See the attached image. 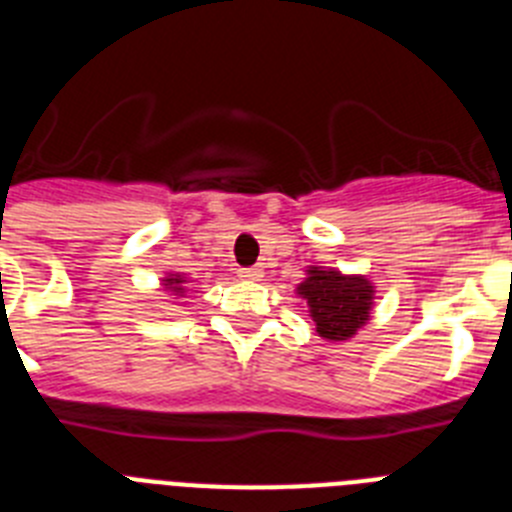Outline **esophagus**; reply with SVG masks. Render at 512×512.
Instances as JSON below:
<instances>
[{"label": "esophagus", "mask_w": 512, "mask_h": 512, "mask_svg": "<svg viewBox=\"0 0 512 512\" xmlns=\"http://www.w3.org/2000/svg\"><path fill=\"white\" fill-rule=\"evenodd\" d=\"M241 277L248 279V282H259V279L264 277V271H261L259 266H251V269H241Z\"/></svg>", "instance_id": "1"}]
</instances>
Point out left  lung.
<instances>
[{
	"label": "left lung",
	"mask_w": 512,
	"mask_h": 512,
	"mask_svg": "<svg viewBox=\"0 0 512 512\" xmlns=\"http://www.w3.org/2000/svg\"><path fill=\"white\" fill-rule=\"evenodd\" d=\"M295 292L307 302L315 333L323 341H348L372 318L374 282H369L364 274L307 266L305 279L297 284Z\"/></svg>",
	"instance_id": "left-lung-1"
}]
</instances>
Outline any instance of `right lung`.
Wrapping results in <instances>:
<instances>
[{"mask_svg":"<svg viewBox=\"0 0 512 512\" xmlns=\"http://www.w3.org/2000/svg\"><path fill=\"white\" fill-rule=\"evenodd\" d=\"M187 284H189V277H184V274H179V271H169L166 277H161V289H164V292H169L174 300L176 297L187 295L189 292Z\"/></svg>","mask_w":512,"mask_h":512,"instance_id":"right-lung-1","label":"right lung"}]
</instances>
